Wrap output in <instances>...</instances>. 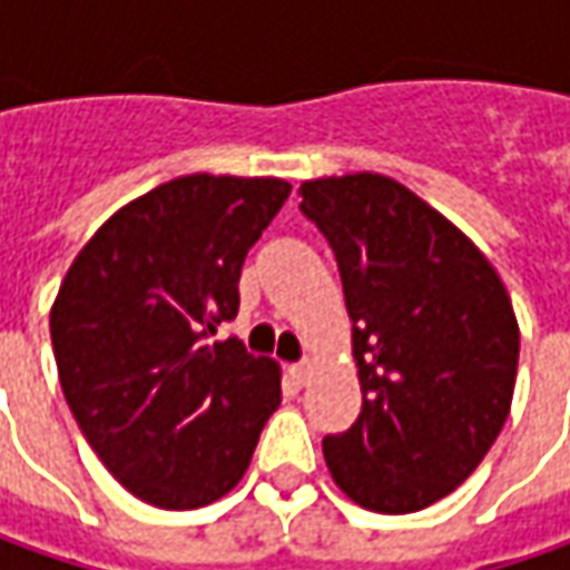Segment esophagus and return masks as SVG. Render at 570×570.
Masks as SVG:
<instances>
[{
  "label": "esophagus",
  "instance_id": "esophagus-1",
  "mask_svg": "<svg viewBox=\"0 0 570 570\" xmlns=\"http://www.w3.org/2000/svg\"><path fill=\"white\" fill-rule=\"evenodd\" d=\"M289 376H293V383H296V385L309 383L312 360H299V363H293V366H289Z\"/></svg>",
  "mask_w": 570,
  "mask_h": 570
}]
</instances>
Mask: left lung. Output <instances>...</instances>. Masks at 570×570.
I'll use <instances>...</instances> for the list:
<instances>
[{
  "label": "left lung",
  "instance_id": "8db88e82",
  "mask_svg": "<svg viewBox=\"0 0 570 570\" xmlns=\"http://www.w3.org/2000/svg\"><path fill=\"white\" fill-rule=\"evenodd\" d=\"M354 322L360 405L322 440L337 488L414 513L465 482L504 428L520 325L491 261L405 185L357 171L299 187Z\"/></svg>",
  "mask_w": 570,
  "mask_h": 570
}]
</instances>
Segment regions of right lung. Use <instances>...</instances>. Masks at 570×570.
I'll return each instance as SVG.
<instances>
[{"mask_svg":"<svg viewBox=\"0 0 570 570\" xmlns=\"http://www.w3.org/2000/svg\"><path fill=\"white\" fill-rule=\"evenodd\" d=\"M289 197L281 178L185 175L88 238L50 309L66 405L134 498L194 510L229 494L281 405L277 360L238 337L248 248Z\"/></svg>","mask_w":570,"mask_h":570,"instance_id":"right-lung-1","label":"right lung"}]
</instances>
